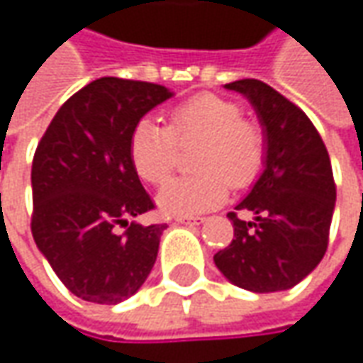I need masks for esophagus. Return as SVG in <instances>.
<instances>
[{
  "instance_id": "34e87169",
  "label": "esophagus",
  "mask_w": 363,
  "mask_h": 363,
  "mask_svg": "<svg viewBox=\"0 0 363 363\" xmlns=\"http://www.w3.org/2000/svg\"><path fill=\"white\" fill-rule=\"evenodd\" d=\"M203 216H177L175 218V222L177 224H203Z\"/></svg>"
}]
</instances>
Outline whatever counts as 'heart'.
<instances>
[{
	"mask_svg": "<svg viewBox=\"0 0 363 363\" xmlns=\"http://www.w3.org/2000/svg\"><path fill=\"white\" fill-rule=\"evenodd\" d=\"M202 139L194 155L196 174L167 182L157 194L163 212L191 216L214 210L228 198L230 184L246 188L257 179L264 157L267 139L252 121L242 119V106L216 94H200L177 105L169 125L141 119L129 139V157L141 179L161 184L174 172L177 141Z\"/></svg>",
	"mask_w": 363,
	"mask_h": 363,
	"instance_id": "obj_1",
	"label": "heart"
}]
</instances>
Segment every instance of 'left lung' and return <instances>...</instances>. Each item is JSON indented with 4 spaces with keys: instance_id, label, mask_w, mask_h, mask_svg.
Segmentation results:
<instances>
[{
    "instance_id": "left-lung-1",
    "label": "left lung",
    "mask_w": 363,
    "mask_h": 363,
    "mask_svg": "<svg viewBox=\"0 0 363 363\" xmlns=\"http://www.w3.org/2000/svg\"><path fill=\"white\" fill-rule=\"evenodd\" d=\"M224 89L244 94L267 139L264 169L236 210L228 212L234 240L214 255L232 285L252 293L286 291L301 283L328 250L335 208L331 161L313 123L272 86L244 78Z\"/></svg>"
}]
</instances>
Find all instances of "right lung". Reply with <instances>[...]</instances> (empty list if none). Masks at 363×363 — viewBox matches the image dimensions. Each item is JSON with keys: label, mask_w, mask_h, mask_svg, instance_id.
I'll return each mask as SVG.
<instances>
[{"label": "right lung", "mask_w": 363, "mask_h": 363, "mask_svg": "<svg viewBox=\"0 0 363 363\" xmlns=\"http://www.w3.org/2000/svg\"><path fill=\"white\" fill-rule=\"evenodd\" d=\"M172 96L153 82L92 80L58 108L38 143L32 234L64 286L82 301L129 299L155 264L165 224L129 222L155 208L133 167L129 139Z\"/></svg>", "instance_id": "add662e5"}]
</instances>
